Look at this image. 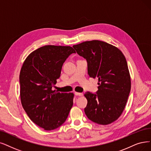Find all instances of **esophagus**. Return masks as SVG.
<instances>
[{
    "mask_svg": "<svg viewBox=\"0 0 151 151\" xmlns=\"http://www.w3.org/2000/svg\"><path fill=\"white\" fill-rule=\"evenodd\" d=\"M75 95H78V96H83V93H79V92H75Z\"/></svg>",
    "mask_w": 151,
    "mask_h": 151,
    "instance_id": "1",
    "label": "esophagus"
}]
</instances>
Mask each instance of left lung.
I'll return each mask as SVG.
<instances>
[{"mask_svg": "<svg viewBox=\"0 0 151 151\" xmlns=\"http://www.w3.org/2000/svg\"><path fill=\"white\" fill-rule=\"evenodd\" d=\"M78 55L86 59L88 74L98 78L96 93L86 92L87 118L99 124H109L121 116L131 90V77L126 58L118 47L99 40L74 45Z\"/></svg>", "mask_w": 151, "mask_h": 151, "instance_id": "8db88e82", "label": "left lung"}]
</instances>
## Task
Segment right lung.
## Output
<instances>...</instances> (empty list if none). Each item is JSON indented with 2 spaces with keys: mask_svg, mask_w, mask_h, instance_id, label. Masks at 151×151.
<instances>
[{
  "mask_svg": "<svg viewBox=\"0 0 151 151\" xmlns=\"http://www.w3.org/2000/svg\"><path fill=\"white\" fill-rule=\"evenodd\" d=\"M75 52L70 46L46 45L30 53L22 65V105L30 119L45 130L61 126L73 105V93H60L52 87L66 59Z\"/></svg>",
  "mask_w": 151,
  "mask_h": 151,
  "instance_id": "right-lung-1",
  "label": "right lung"
}]
</instances>
